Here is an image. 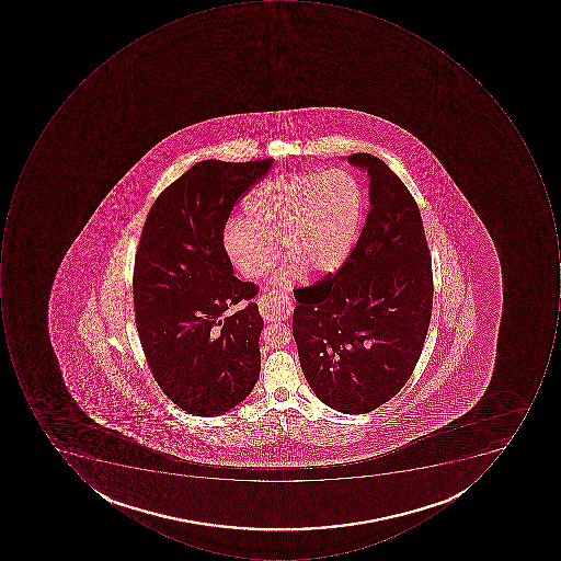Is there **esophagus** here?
<instances>
[{
  "instance_id": "1",
  "label": "esophagus",
  "mask_w": 561,
  "mask_h": 561,
  "mask_svg": "<svg viewBox=\"0 0 561 561\" xmlns=\"http://www.w3.org/2000/svg\"><path fill=\"white\" fill-rule=\"evenodd\" d=\"M257 305H260L261 316L267 322H282L291 313V301L279 291L261 295Z\"/></svg>"
}]
</instances>
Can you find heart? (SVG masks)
Segmentation results:
<instances>
[{
  "mask_svg": "<svg viewBox=\"0 0 561 561\" xmlns=\"http://www.w3.org/2000/svg\"><path fill=\"white\" fill-rule=\"evenodd\" d=\"M364 214L359 180L345 170L294 173L261 183L244 201V219L224 228V250L245 278L266 275L279 257L276 285L297 282L304 270L335 272L351 253Z\"/></svg>",
  "mask_w": 561,
  "mask_h": 561,
  "instance_id": "heart-1",
  "label": "heart"
}]
</instances>
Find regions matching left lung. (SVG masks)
<instances>
[{"label": "left lung", "instance_id": "obj_1", "mask_svg": "<svg viewBox=\"0 0 561 561\" xmlns=\"http://www.w3.org/2000/svg\"><path fill=\"white\" fill-rule=\"evenodd\" d=\"M370 176L366 226L335 275L301 291L294 337L308 385L327 407L364 414L407 385L433 308L432 254L416 201L385 161L348 154Z\"/></svg>", "mask_w": 561, "mask_h": 561}]
</instances>
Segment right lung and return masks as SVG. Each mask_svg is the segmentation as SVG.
<instances>
[{
	"mask_svg": "<svg viewBox=\"0 0 561 561\" xmlns=\"http://www.w3.org/2000/svg\"><path fill=\"white\" fill-rule=\"evenodd\" d=\"M272 158L198 161L158 195L133 270L136 329L154 381L180 410L216 416L245 400L261 370L257 286L232 273L224 228ZM249 305L232 317L239 300Z\"/></svg>",
	"mask_w": 561,
	"mask_h": 561,
	"instance_id": "1",
	"label": "right lung"
}]
</instances>
